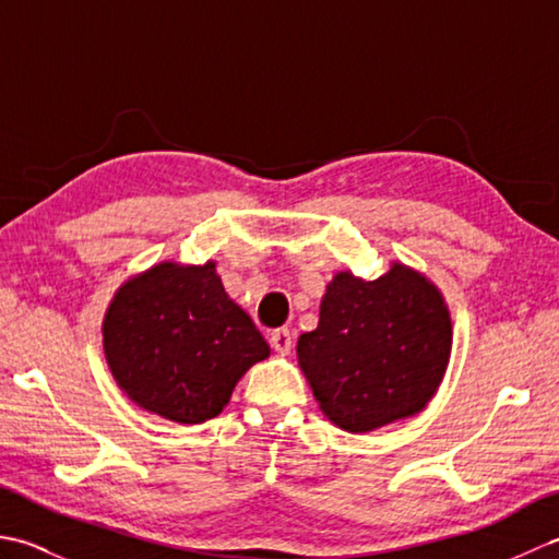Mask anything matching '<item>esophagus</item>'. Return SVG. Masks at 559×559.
Masks as SVG:
<instances>
[{
  "label": "esophagus",
  "mask_w": 559,
  "mask_h": 559,
  "mask_svg": "<svg viewBox=\"0 0 559 559\" xmlns=\"http://www.w3.org/2000/svg\"><path fill=\"white\" fill-rule=\"evenodd\" d=\"M271 348L278 355H288L293 348V334L288 329H276L271 334Z\"/></svg>",
  "instance_id": "1"
}]
</instances>
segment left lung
<instances>
[{
    "mask_svg": "<svg viewBox=\"0 0 559 559\" xmlns=\"http://www.w3.org/2000/svg\"><path fill=\"white\" fill-rule=\"evenodd\" d=\"M451 317L442 293L399 261L374 281L338 271L298 362L319 408L346 432H372L420 413L442 384Z\"/></svg>",
    "mask_w": 559,
    "mask_h": 559,
    "instance_id": "1",
    "label": "left lung"
}]
</instances>
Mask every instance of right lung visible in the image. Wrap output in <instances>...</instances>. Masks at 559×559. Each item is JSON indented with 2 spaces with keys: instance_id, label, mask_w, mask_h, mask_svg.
<instances>
[{
  "instance_id": "right-lung-1",
  "label": "right lung",
  "mask_w": 559,
  "mask_h": 559,
  "mask_svg": "<svg viewBox=\"0 0 559 559\" xmlns=\"http://www.w3.org/2000/svg\"><path fill=\"white\" fill-rule=\"evenodd\" d=\"M103 350L117 386L165 420L206 423L269 343L225 293L216 261L163 264L122 283L103 319Z\"/></svg>"
}]
</instances>
